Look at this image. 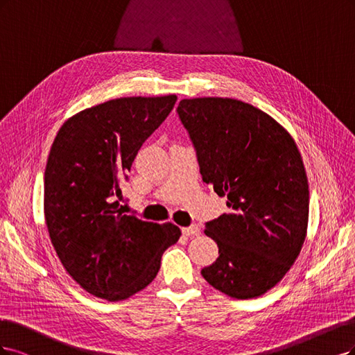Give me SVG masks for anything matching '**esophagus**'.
<instances>
[{
	"mask_svg": "<svg viewBox=\"0 0 355 355\" xmlns=\"http://www.w3.org/2000/svg\"><path fill=\"white\" fill-rule=\"evenodd\" d=\"M199 233H200V228L196 224H191L190 227L182 228V234H186V236H198Z\"/></svg>",
	"mask_w": 355,
	"mask_h": 355,
	"instance_id": "esophagus-1",
	"label": "esophagus"
}]
</instances>
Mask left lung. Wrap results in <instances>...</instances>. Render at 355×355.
<instances>
[{"instance_id": "1", "label": "left lung", "mask_w": 355, "mask_h": 355, "mask_svg": "<svg viewBox=\"0 0 355 355\" xmlns=\"http://www.w3.org/2000/svg\"><path fill=\"white\" fill-rule=\"evenodd\" d=\"M177 113L202 180L230 208L205 225L220 255L202 276L232 298H258L291 270L306 237L310 191L298 146L276 119L240 100L184 98Z\"/></svg>"}]
</instances>
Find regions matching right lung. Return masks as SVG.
<instances>
[{"mask_svg": "<svg viewBox=\"0 0 355 355\" xmlns=\"http://www.w3.org/2000/svg\"><path fill=\"white\" fill-rule=\"evenodd\" d=\"M177 96L122 97L81 110L57 132L44 174V215L69 276L88 293L127 300L161 268L180 228L125 215L121 182Z\"/></svg>", "mask_w": 355, "mask_h": 355, "instance_id": "add662e5", "label": "right lung"}]
</instances>
